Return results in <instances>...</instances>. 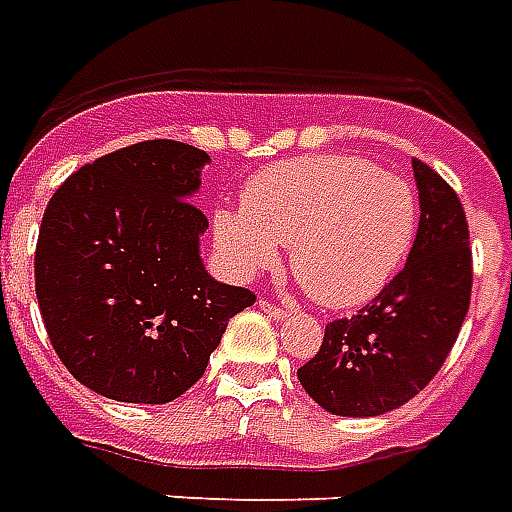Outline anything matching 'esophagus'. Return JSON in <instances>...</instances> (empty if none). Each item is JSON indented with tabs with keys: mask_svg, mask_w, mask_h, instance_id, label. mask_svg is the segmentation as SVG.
<instances>
[{
	"mask_svg": "<svg viewBox=\"0 0 512 512\" xmlns=\"http://www.w3.org/2000/svg\"><path fill=\"white\" fill-rule=\"evenodd\" d=\"M260 310L266 312L268 318H274V321H282V318H288V310H282L277 304H271L268 299H260Z\"/></svg>",
	"mask_w": 512,
	"mask_h": 512,
	"instance_id": "1",
	"label": "esophagus"
}]
</instances>
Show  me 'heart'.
I'll return each mask as SVG.
<instances>
[{
  "mask_svg": "<svg viewBox=\"0 0 512 512\" xmlns=\"http://www.w3.org/2000/svg\"><path fill=\"white\" fill-rule=\"evenodd\" d=\"M414 235V189L348 156L271 164L246 183L241 211L213 213V238L233 277H257L277 263V246H288L290 271L332 310L373 299L406 260Z\"/></svg>",
  "mask_w": 512,
  "mask_h": 512,
  "instance_id": "obj_1",
  "label": "heart"
}]
</instances>
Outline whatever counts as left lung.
<instances>
[{
	"instance_id": "obj_1",
	"label": "left lung",
	"mask_w": 512,
	"mask_h": 512,
	"mask_svg": "<svg viewBox=\"0 0 512 512\" xmlns=\"http://www.w3.org/2000/svg\"><path fill=\"white\" fill-rule=\"evenodd\" d=\"M419 227L403 271L376 299L326 326L299 367L307 395L337 417H378L419 395L455 345L472 299L469 224L450 183L411 161Z\"/></svg>"
}]
</instances>
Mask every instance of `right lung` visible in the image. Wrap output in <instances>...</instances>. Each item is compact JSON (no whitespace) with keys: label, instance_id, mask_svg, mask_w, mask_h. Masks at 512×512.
Returning <instances> with one entry per match:
<instances>
[{"label":"right lung","instance_id":"right-lung-1","mask_svg":"<svg viewBox=\"0 0 512 512\" xmlns=\"http://www.w3.org/2000/svg\"><path fill=\"white\" fill-rule=\"evenodd\" d=\"M211 158L150 139L95 158L54 191L35 293L54 351L79 384L120 403H169L194 386L227 321L255 293L205 271L208 219L189 202Z\"/></svg>","mask_w":512,"mask_h":512}]
</instances>
